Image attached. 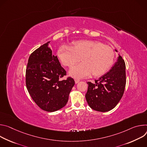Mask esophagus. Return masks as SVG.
I'll use <instances>...</instances> for the list:
<instances>
[{
    "instance_id": "esophagus-1",
    "label": "esophagus",
    "mask_w": 147,
    "mask_h": 147,
    "mask_svg": "<svg viewBox=\"0 0 147 147\" xmlns=\"http://www.w3.org/2000/svg\"><path fill=\"white\" fill-rule=\"evenodd\" d=\"M75 83H76V84H78V82H79L80 80H79V79H75Z\"/></svg>"
}]
</instances>
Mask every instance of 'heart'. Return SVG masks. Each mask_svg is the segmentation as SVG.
Returning a JSON list of instances; mask_svg holds the SVG:
<instances>
[{"label":"heart","instance_id":"b5f03b06","mask_svg":"<svg viewBox=\"0 0 147 147\" xmlns=\"http://www.w3.org/2000/svg\"><path fill=\"white\" fill-rule=\"evenodd\" d=\"M58 57L65 67H72L82 58L83 63L76 65L70 71V75L76 78L90 75L105 74L113 63V49L103 43L92 40L78 41L71 47L63 45L58 51Z\"/></svg>","mask_w":147,"mask_h":147}]
</instances>
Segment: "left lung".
<instances>
[{
  "instance_id": "8db88e82",
  "label": "left lung",
  "mask_w": 147,
  "mask_h": 147,
  "mask_svg": "<svg viewBox=\"0 0 147 147\" xmlns=\"http://www.w3.org/2000/svg\"><path fill=\"white\" fill-rule=\"evenodd\" d=\"M87 84L85 97L92 109L106 112L115 108L121 99L126 84L125 64L123 58L119 55L110 71L95 80V84Z\"/></svg>"
}]
</instances>
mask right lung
Here are the masks:
<instances>
[{
  "label": "right lung",
  "instance_id": "obj_1",
  "mask_svg": "<svg viewBox=\"0 0 147 147\" xmlns=\"http://www.w3.org/2000/svg\"><path fill=\"white\" fill-rule=\"evenodd\" d=\"M48 41L29 57L26 71V84L31 98L42 110L53 112L66 105L75 85L71 77L61 79L67 72L57 56L52 54Z\"/></svg>",
  "mask_w": 147,
  "mask_h": 147
}]
</instances>
